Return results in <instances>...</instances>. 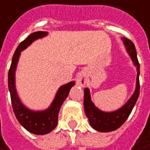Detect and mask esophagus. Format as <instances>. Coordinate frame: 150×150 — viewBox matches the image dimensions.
Instances as JSON below:
<instances>
[{
  "mask_svg": "<svg viewBox=\"0 0 150 150\" xmlns=\"http://www.w3.org/2000/svg\"><path fill=\"white\" fill-rule=\"evenodd\" d=\"M76 83L77 86H85L86 83V74L84 73H80L77 76L76 78Z\"/></svg>",
  "mask_w": 150,
  "mask_h": 150,
  "instance_id": "esophagus-1",
  "label": "esophagus"
}]
</instances>
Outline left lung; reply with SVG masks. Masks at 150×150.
<instances>
[{"label": "left lung", "instance_id": "1", "mask_svg": "<svg viewBox=\"0 0 150 150\" xmlns=\"http://www.w3.org/2000/svg\"><path fill=\"white\" fill-rule=\"evenodd\" d=\"M122 40L123 41L129 56L131 57L133 64L136 67L137 76H136V90L132 94L131 98L122 107L112 112H104L96 107V105L91 101L90 90L88 88H85L84 90L85 113L88 117L90 125L97 132H109L119 128L127 119L140 95V81H139L140 64L137 59L136 47L133 42L127 38H122Z\"/></svg>", "mask_w": 150, "mask_h": 150}]
</instances>
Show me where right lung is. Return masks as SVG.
<instances>
[{"label":"right lung","mask_w":150,"mask_h":150,"mask_svg":"<svg viewBox=\"0 0 150 150\" xmlns=\"http://www.w3.org/2000/svg\"><path fill=\"white\" fill-rule=\"evenodd\" d=\"M47 32H35L30 34L23 42H22L14 52L8 74V86L10 90L11 104L14 114L18 122L33 134L45 135L56 127L58 124L59 112L62 104L69 96L70 89L75 85V81H70L61 86L54 96L53 102L49 108L42 111H34L28 108L22 103L15 87V71L18 64L21 51L25 50L34 41L47 36Z\"/></svg>","instance_id":"obj_1"}]
</instances>
